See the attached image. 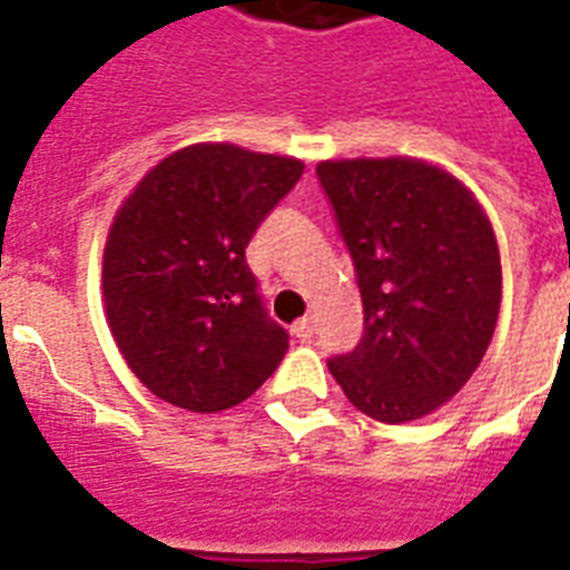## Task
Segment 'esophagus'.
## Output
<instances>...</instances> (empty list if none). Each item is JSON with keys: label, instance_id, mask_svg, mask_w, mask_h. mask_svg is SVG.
Listing matches in <instances>:
<instances>
[{"label": "esophagus", "instance_id": "obj_1", "mask_svg": "<svg viewBox=\"0 0 570 570\" xmlns=\"http://www.w3.org/2000/svg\"><path fill=\"white\" fill-rule=\"evenodd\" d=\"M293 331H295V336H298L301 342H307V340H313V333H316V325H313V318H301V322L293 327Z\"/></svg>", "mask_w": 570, "mask_h": 570}]
</instances>
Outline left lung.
<instances>
[{
  "instance_id": "left-lung-1",
  "label": "left lung",
  "mask_w": 570,
  "mask_h": 570,
  "mask_svg": "<svg viewBox=\"0 0 570 570\" xmlns=\"http://www.w3.org/2000/svg\"><path fill=\"white\" fill-rule=\"evenodd\" d=\"M363 295V336L327 368L374 421L433 413L478 372L501 309L492 222L460 180L413 157L316 166Z\"/></svg>"
}]
</instances>
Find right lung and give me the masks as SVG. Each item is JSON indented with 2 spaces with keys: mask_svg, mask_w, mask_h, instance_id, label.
<instances>
[{
  "mask_svg": "<svg viewBox=\"0 0 570 570\" xmlns=\"http://www.w3.org/2000/svg\"><path fill=\"white\" fill-rule=\"evenodd\" d=\"M301 173L295 157L198 142L160 160L125 198L101 289L125 363L157 397L219 413L281 365L289 333L263 307L245 248Z\"/></svg>",
  "mask_w": 570,
  "mask_h": 570,
  "instance_id": "add662e5",
  "label": "right lung"
}]
</instances>
